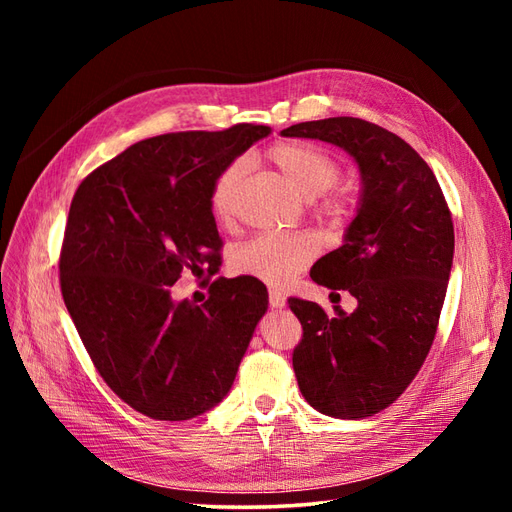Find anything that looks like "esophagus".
Here are the masks:
<instances>
[{"label":"esophagus","instance_id":"1","mask_svg":"<svg viewBox=\"0 0 512 512\" xmlns=\"http://www.w3.org/2000/svg\"><path fill=\"white\" fill-rule=\"evenodd\" d=\"M269 305H271L273 309H282V307H286V297H284L282 292L271 290V292H269Z\"/></svg>","mask_w":512,"mask_h":512}]
</instances>
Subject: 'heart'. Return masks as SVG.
<instances>
[{
	"instance_id": "heart-1",
	"label": "heart",
	"mask_w": 512,
	"mask_h": 512,
	"mask_svg": "<svg viewBox=\"0 0 512 512\" xmlns=\"http://www.w3.org/2000/svg\"><path fill=\"white\" fill-rule=\"evenodd\" d=\"M269 162L292 190L305 198H318L329 192L339 179L337 162L322 149L307 143H280L269 149ZM245 177L241 160L228 164L215 179L209 205L213 218L228 224L235 215L237 196ZM346 203L339 196L327 200V211L342 213ZM316 241L309 235H260L237 247L230 258V267L237 275L252 277L267 286H286L309 262L316 258Z\"/></svg>"
}]
</instances>
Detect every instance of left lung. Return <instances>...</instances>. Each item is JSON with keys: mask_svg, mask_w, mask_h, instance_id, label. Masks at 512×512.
I'll return each mask as SVG.
<instances>
[{"mask_svg": "<svg viewBox=\"0 0 512 512\" xmlns=\"http://www.w3.org/2000/svg\"><path fill=\"white\" fill-rule=\"evenodd\" d=\"M280 134L335 145L359 166L344 243L309 271L320 286L348 290L356 309L288 305L303 327L292 367L307 404L333 418L374 416L408 389L436 337L455 254L451 211L427 162L376 123L329 117Z\"/></svg>", "mask_w": 512, "mask_h": 512, "instance_id": "1", "label": "left lung"}]
</instances>
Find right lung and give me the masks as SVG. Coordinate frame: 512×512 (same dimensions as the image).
Instances as JSON below:
<instances>
[{"label":"right lung","mask_w":512,"mask_h":512,"mask_svg":"<svg viewBox=\"0 0 512 512\" xmlns=\"http://www.w3.org/2000/svg\"><path fill=\"white\" fill-rule=\"evenodd\" d=\"M269 134L239 123L153 136L96 168L72 198L59 258L64 303L104 382L156 421L220 404L269 307L267 286L252 277L213 282L203 305L170 297L183 269L211 271L220 260L211 188Z\"/></svg>","instance_id":"add662e5"}]
</instances>
